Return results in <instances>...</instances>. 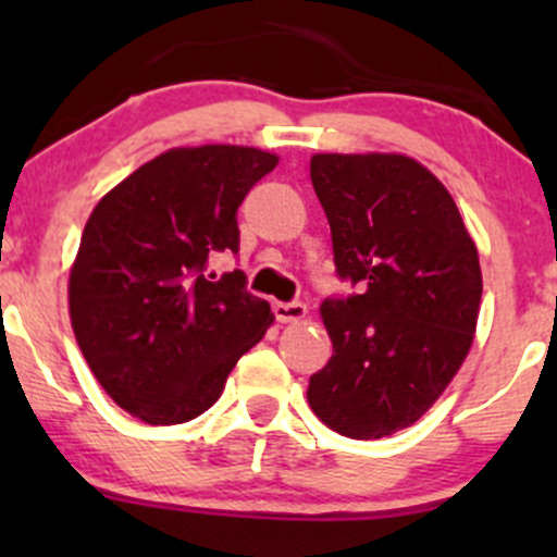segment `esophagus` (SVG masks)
<instances>
[{
	"mask_svg": "<svg viewBox=\"0 0 557 557\" xmlns=\"http://www.w3.org/2000/svg\"><path fill=\"white\" fill-rule=\"evenodd\" d=\"M274 317L283 324H296L309 317V309L304 304H298V300H293V304H274Z\"/></svg>",
	"mask_w": 557,
	"mask_h": 557,
	"instance_id": "1",
	"label": "esophagus"
}]
</instances>
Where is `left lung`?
Segmentation results:
<instances>
[{"label":"left lung","instance_id":"obj_1","mask_svg":"<svg viewBox=\"0 0 557 557\" xmlns=\"http://www.w3.org/2000/svg\"><path fill=\"white\" fill-rule=\"evenodd\" d=\"M335 267L359 285L319 311L332 359L309 380L330 430L380 440L419 421L474 343L482 270L456 201L406 154H314Z\"/></svg>","mask_w":557,"mask_h":557}]
</instances>
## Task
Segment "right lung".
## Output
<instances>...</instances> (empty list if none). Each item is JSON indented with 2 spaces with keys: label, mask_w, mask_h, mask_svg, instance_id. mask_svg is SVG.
I'll return each instance as SVG.
<instances>
[{
  "label": "right lung",
  "mask_w": 557,
  "mask_h": 557,
  "mask_svg": "<svg viewBox=\"0 0 557 557\" xmlns=\"http://www.w3.org/2000/svg\"><path fill=\"white\" fill-rule=\"evenodd\" d=\"M280 157L253 146H183L101 198L70 267L75 341L99 385L154 426L212 408L233 367L274 322L246 274L207 272L238 251L240 201Z\"/></svg>",
  "instance_id": "right-lung-1"
}]
</instances>
